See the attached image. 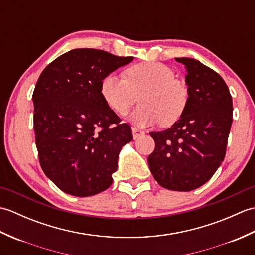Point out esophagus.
Returning a JSON list of instances; mask_svg holds the SVG:
<instances>
[{
	"mask_svg": "<svg viewBox=\"0 0 255 255\" xmlns=\"http://www.w3.org/2000/svg\"><path fill=\"white\" fill-rule=\"evenodd\" d=\"M131 131H132L133 139H138V138H140V137L143 136V134H144V132H143L142 130H140V129H138V128H134V127H132Z\"/></svg>",
	"mask_w": 255,
	"mask_h": 255,
	"instance_id": "obj_1",
	"label": "esophagus"
}]
</instances>
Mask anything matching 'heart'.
<instances>
[{
  "instance_id": "b5f03b06",
  "label": "heart",
  "mask_w": 255,
  "mask_h": 255,
  "mask_svg": "<svg viewBox=\"0 0 255 255\" xmlns=\"http://www.w3.org/2000/svg\"><path fill=\"white\" fill-rule=\"evenodd\" d=\"M101 93L117 115L124 116L140 96L141 106L130 119L145 127L162 123L164 126L181 118L188 104L186 85L175 79L172 70L160 62H142L126 70V78L110 73L102 80Z\"/></svg>"
}]
</instances>
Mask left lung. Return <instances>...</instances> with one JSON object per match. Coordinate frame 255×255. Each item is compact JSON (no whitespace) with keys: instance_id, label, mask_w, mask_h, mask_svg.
<instances>
[{"instance_id":"obj_1","label":"left lung","mask_w":255,"mask_h":255,"mask_svg":"<svg viewBox=\"0 0 255 255\" xmlns=\"http://www.w3.org/2000/svg\"><path fill=\"white\" fill-rule=\"evenodd\" d=\"M185 66L188 104L163 131L150 132L155 148L150 171L162 187L189 192L204 185L224 161L232 124V97L224 79L196 59L175 58Z\"/></svg>"}]
</instances>
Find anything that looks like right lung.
Listing matches in <instances>:
<instances>
[{
	"label": "right lung",
	"instance_id": "obj_1",
	"mask_svg": "<svg viewBox=\"0 0 255 255\" xmlns=\"http://www.w3.org/2000/svg\"><path fill=\"white\" fill-rule=\"evenodd\" d=\"M132 60L73 49L48 64L38 79L32 94L38 156L62 192L88 197L112 185L119 152L132 133L103 99L101 83Z\"/></svg>",
	"mask_w": 255,
	"mask_h": 255
}]
</instances>
